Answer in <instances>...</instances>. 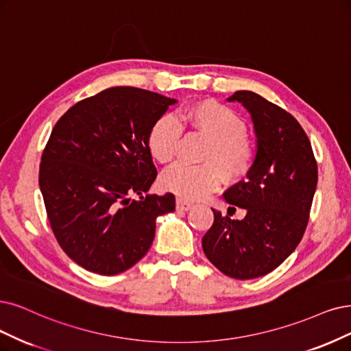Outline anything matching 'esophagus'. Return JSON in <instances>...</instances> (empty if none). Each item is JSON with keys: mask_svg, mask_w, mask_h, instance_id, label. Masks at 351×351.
Masks as SVG:
<instances>
[{"mask_svg": "<svg viewBox=\"0 0 351 351\" xmlns=\"http://www.w3.org/2000/svg\"><path fill=\"white\" fill-rule=\"evenodd\" d=\"M192 206H193L192 204H189V202H186L184 199H180V198L176 199V210L178 211H189Z\"/></svg>", "mask_w": 351, "mask_h": 351, "instance_id": "34e87169", "label": "esophagus"}]
</instances>
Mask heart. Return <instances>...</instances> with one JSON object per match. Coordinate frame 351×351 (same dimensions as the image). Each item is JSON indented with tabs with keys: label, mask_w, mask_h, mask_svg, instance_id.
Returning a JSON list of instances; mask_svg holds the SVG:
<instances>
[{
	"label": "heart",
	"mask_w": 351,
	"mask_h": 351,
	"mask_svg": "<svg viewBox=\"0 0 351 351\" xmlns=\"http://www.w3.org/2000/svg\"><path fill=\"white\" fill-rule=\"evenodd\" d=\"M182 125L197 130L208 143L201 154L202 165L176 163L160 176V186L186 201H197L215 191L221 180L234 182L250 172L254 146L241 117L215 99H204L179 117ZM182 127L172 115H162L147 133V149L154 160L169 163L178 152Z\"/></svg>",
	"instance_id": "heart-1"
}]
</instances>
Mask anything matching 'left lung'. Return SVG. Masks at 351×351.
<instances>
[{
	"instance_id": "left-lung-1",
	"label": "left lung",
	"mask_w": 351,
	"mask_h": 351,
	"mask_svg": "<svg viewBox=\"0 0 351 351\" xmlns=\"http://www.w3.org/2000/svg\"><path fill=\"white\" fill-rule=\"evenodd\" d=\"M228 101L250 112L257 152L247 178L224 193L228 204L245 210V217L232 219V214L213 210L214 223L202 237V249L219 271L245 280L276 269L300 244L318 169L309 138L293 115L252 90H237Z\"/></svg>"
}]
</instances>
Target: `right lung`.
Instances as JSON below:
<instances>
[{
	"mask_svg": "<svg viewBox=\"0 0 351 351\" xmlns=\"http://www.w3.org/2000/svg\"><path fill=\"white\" fill-rule=\"evenodd\" d=\"M176 102L114 86L76 102L51 130L38 185L59 245L84 269L112 276L134 266L153 243L156 218L175 211L172 193H143L158 175L147 133Z\"/></svg>",
	"mask_w": 351,
	"mask_h": 351,
	"instance_id": "right-lung-1",
	"label": "right lung"
}]
</instances>
